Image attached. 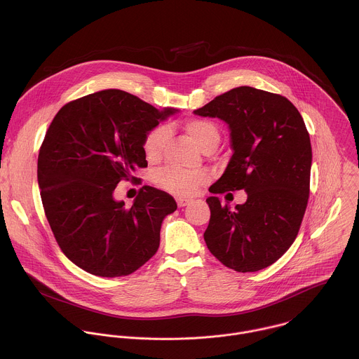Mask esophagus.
<instances>
[{"label": "esophagus", "instance_id": "obj_1", "mask_svg": "<svg viewBox=\"0 0 359 359\" xmlns=\"http://www.w3.org/2000/svg\"><path fill=\"white\" fill-rule=\"evenodd\" d=\"M191 203H192L191 199H184V198H178L177 199L178 207H185V205H191Z\"/></svg>", "mask_w": 359, "mask_h": 359}]
</instances>
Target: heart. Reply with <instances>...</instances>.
Returning <instances> with one entry per match:
<instances>
[{"mask_svg": "<svg viewBox=\"0 0 359 359\" xmlns=\"http://www.w3.org/2000/svg\"><path fill=\"white\" fill-rule=\"evenodd\" d=\"M188 138L203 152L215 149L219 142V130L215 123L207 118H191L184 124ZM168 128L165 126H156L149 130L144 138L142 149L149 163L161 160L167 141ZM154 184L177 196H192L201 187L210 181V172L205 170L184 171L174 167H167L157 171L154 175Z\"/></svg>", "mask_w": 359, "mask_h": 359, "instance_id": "obj_1", "label": "heart"}]
</instances>
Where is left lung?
<instances>
[{
	"label": "left lung",
	"instance_id": "1",
	"mask_svg": "<svg viewBox=\"0 0 359 359\" xmlns=\"http://www.w3.org/2000/svg\"><path fill=\"white\" fill-rule=\"evenodd\" d=\"M228 123L233 154L211 194L248 192L232 210L207 198L210 253L238 272L269 266L293 245L307 208L312 151L304 120L287 98L238 87L195 110Z\"/></svg>",
	"mask_w": 359,
	"mask_h": 359
}]
</instances>
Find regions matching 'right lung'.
I'll use <instances>...</instances> for the list:
<instances>
[{
	"label": "right lung",
	"instance_id": "add662e5",
	"mask_svg": "<svg viewBox=\"0 0 359 359\" xmlns=\"http://www.w3.org/2000/svg\"><path fill=\"white\" fill-rule=\"evenodd\" d=\"M151 103L104 90L63 104L40 148L37 177L46 217L63 255L104 278L127 276L156 255L171 195L144 185L131 207L113 199L120 181L140 185L148 167L142 142L158 120Z\"/></svg>",
	"mask_w": 359,
	"mask_h": 359
}]
</instances>
